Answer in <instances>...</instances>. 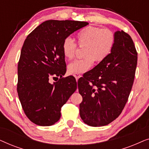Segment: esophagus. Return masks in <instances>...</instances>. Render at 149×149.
Returning <instances> with one entry per match:
<instances>
[{"mask_svg": "<svg viewBox=\"0 0 149 149\" xmlns=\"http://www.w3.org/2000/svg\"><path fill=\"white\" fill-rule=\"evenodd\" d=\"M73 75H74V77H75V79H76L77 81L78 80L79 78H80V77H81V74H74Z\"/></svg>", "mask_w": 149, "mask_h": 149, "instance_id": "obj_1", "label": "esophagus"}]
</instances>
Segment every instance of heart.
Here are the masks:
<instances>
[{
	"label": "heart",
	"instance_id": "heart-1",
	"mask_svg": "<svg viewBox=\"0 0 149 149\" xmlns=\"http://www.w3.org/2000/svg\"><path fill=\"white\" fill-rule=\"evenodd\" d=\"M76 39L79 46L84 47L83 58L70 63L68 70L71 74H81L91 68L94 61L102 62L111 54L115 46V32L109 28L88 26L77 32ZM77 45L70 38H66L62 45V54L67 60L74 58Z\"/></svg>",
	"mask_w": 149,
	"mask_h": 149
}]
</instances>
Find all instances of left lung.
<instances>
[{
	"instance_id": "8db88e82",
	"label": "left lung",
	"mask_w": 149,
	"mask_h": 149,
	"mask_svg": "<svg viewBox=\"0 0 149 149\" xmlns=\"http://www.w3.org/2000/svg\"><path fill=\"white\" fill-rule=\"evenodd\" d=\"M115 46L109 56L78 81L83 97L80 117L93 127L107 125L120 115L131 92L137 66L138 53L131 36L115 32Z\"/></svg>"
}]
</instances>
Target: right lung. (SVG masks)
<instances>
[{
	"label": "right lung",
	"mask_w": 149,
	"mask_h": 149,
	"mask_svg": "<svg viewBox=\"0 0 149 149\" xmlns=\"http://www.w3.org/2000/svg\"><path fill=\"white\" fill-rule=\"evenodd\" d=\"M88 24L47 20L26 37L18 62L17 91L24 113L36 125L49 126L58 121L62 106L76 91L74 77L62 78L66 64L62 45L70 34ZM50 78H57L56 82L51 84Z\"/></svg>",
	"instance_id": "obj_1"
}]
</instances>
